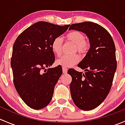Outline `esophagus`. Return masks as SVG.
I'll list each match as a JSON object with an SVG mask.
<instances>
[{
	"label": "esophagus",
	"instance_id": "34e87169",
	"mask_svg": "<svg viewBox=\"0 0 125 125\" xmlns=\"http://www.w3.org/2000/svg\"><path fill=\"white\" fill-rule=\"evenodd\" d=\"M62 71H63V74H66V73H67L68 69L66 68V67H62Z\"/></svg>",
	"mask_w": 125,
	"mask_h": 125
}]
</instances>
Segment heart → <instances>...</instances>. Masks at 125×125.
Here are the masks:
<instances>
[{"label":"heart","instance_id":"b5f03b06","mask_svg":"<svg viewBox=\"0 0 125 125\" xmlns=\"http://www.w3.org/2000/svg\"><path fill=\"white\" fill-rule=\"evenodd\" d=\"M66 39L75 45L74 51H77L81 54L86 53L89 50L90 44L85 40V36L82 32L78 31H72L66 35ZM63 40L60 37H56L52 40L51 47L54 53L57 56L61 55L62 52ZM80 60L77 54L71 55H64L56 61L57 65L63 67H71L77 63Z\"/></svg>","mask_w":125,"mask_h":125}]
</instances>
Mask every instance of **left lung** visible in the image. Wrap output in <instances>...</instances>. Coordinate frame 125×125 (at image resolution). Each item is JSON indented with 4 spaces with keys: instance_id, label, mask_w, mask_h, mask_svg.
Instances as JSON below:
<instances>
[{
    "instance_id": "left-lung-1",
    "label": "left lung",
    "mask_w": 125,
    "mask_h": 125,
    "mask_svg": "<svg viewBox=\"0 0 125 125\" xmlns=\"http://www.w3.org/2000/svg\"><path fill=\"white\" fill-rule=\"evenodd\" d=\"M69 30L82 31L89 40L90 48L77 66L85 73L70 69L71 95L74 104L84 111L97 108L110 91L117 69L115 47L106 29L93 22L72 24Z\"/></svg>"
}]
</instances>
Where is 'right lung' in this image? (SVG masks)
<instances>
[{
	"label": "right lung",
	"instance_id": "add662e5",
	"mask_svg": "<svg viewBox=\"0 0 125 125\" xmlns=\"http://www.w3.org/2000/svg\"><path fill=\"white\" fill-rule=\"evenodd\" d=\"M69 26L37 22L24 30L14 43L11 60L14 85L21 99L32 109L43 108L51 102L62 69L60 66L45 68L55 61L52 40Z\"/></svg>",
	"mask_w": 125,
	"mask_h": 125
}]
</instances>
